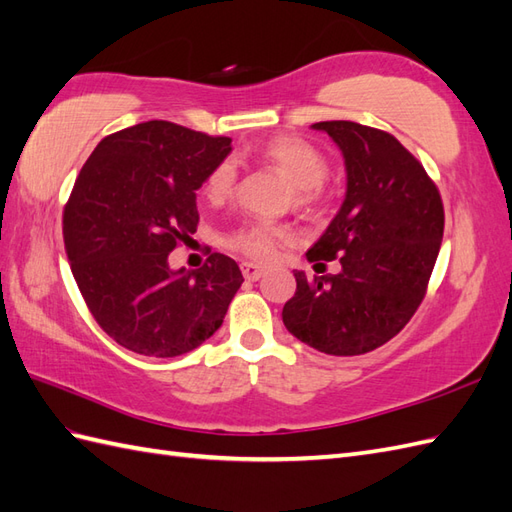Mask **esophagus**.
Returning <instances> with one entry per match:
<instances>
[{
    "instance_id": "1",
    "label": "esophagus",
    "mask_w": 512,
    "mask_h": 512,
    "mask_svg": "<svg viewBox=\"0 0 512 512\" xmlns=\"http://www.w3.org/2000/svg\"><path fill=\"white\" fill-rule=\"evenodd\" d=\"M242 274H244V279H248V281H257L261 274H264V268L251 264V261H244V264H242Z\"/></svg>"
}]
</instances>
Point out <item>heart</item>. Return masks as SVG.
I'll use <instances>...</instances> for the list:
<instances>
[{
  "label": "heart",
  "mask_w": 512,
  "mask_h": 512,
  "mask_svg": "<svg viewBox=\"0 0 512 512\" xmlns=\"http://www.w3.org/2000/svg\"><path fill=\"white\" fill-rule=\"evenodd\" d=\"M257 157L264 164L277 168L294 186V203L298 207H313L322 201V183L329 175V157L316 144L294 136H274L257 149ZM238 164L231 157L216 164L205 181V194L212 203L227 201L235 190ZM287 231L268 222H248L231 238L235 251L259 261H268L277 255L279 244Z\"/></svg>",
  "instance_id": "heart-1"
}]
</instances>
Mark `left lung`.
<instances>
[{
  "instance_id": "8db88e82",
  "label": "left lung",
  "mask_w": 512,
  "mask_h": 512,
  "mask_svg": "<svg viewBox=\"0 0 512 512\" xmlns=\"http://www.w3.org/2000/svg\"><path fill=\"white\" fill-rule=\"evenodd\" d=\"M344 153L346 199L307 251L316 266L339 259L342 272L307 279L294 270L296 294L283 324L326 355H365L396 337L428 290L443 238V203L413 153L383 129L322 121Z\"/></svg>"
}]
</instances>
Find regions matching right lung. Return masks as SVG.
I'll list each match as a JSON object with an SVG mask.
<instances>
[{
  "label": "right lung",
  "instance_id": "right-lung-1",
  "mask_svg": "<svg viewBox=\"0 0 512 512\" xmlns=\"http://www.w3.org/2000/svg\"><path fill=\"white\" fill-rule=\"evenodd\" d=\"M231 138L147 121L103 138L64 205L71 272L97 324L144 357H179L212 337L244 283L212 253L199 270H170L168 253L199 225L196 190Z\"/></svg>",
  "mask_w": 512,
  "mask_h": 512
}]
</instances>
